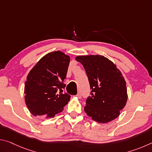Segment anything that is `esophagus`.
Segmentation results:
<instances>
[{
	"label": "esophagus",
	"instance_id": "34e87169",
	"mask_svg": "<svg viewBox=\"0 0 152 152\" xmlns=\"http://www.w3.org/2000/svg\"><path fill=\"white\" fill-rule=\"evenodd\" d=\"M76 96V97H78V99H81V97H82V95L80 93V92H78V93L77 94Z\"/></svg>",
	"mask_w": 152,
	"mask_h": 152
}]
</instances>
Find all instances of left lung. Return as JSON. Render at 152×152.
Masks as SVG:
<instances>
[{
  "label": "left lung",
  "mask_w": 152,
  "mask_h": 152,
  "mask_svg": "<svg viewBox=\"0 0 152 152\" xmlns=\"http://www.w3.org/2000/svg\"><path fill=\"white\" fill-rule=\"evenodd\" d=\"M76 60L84 66L92 90L84 104V111L100 123L116 119L125 107L128 98L122 73L103 56H78Z\"/></svg>",
  "instance_id": "1"
}]
</instances>
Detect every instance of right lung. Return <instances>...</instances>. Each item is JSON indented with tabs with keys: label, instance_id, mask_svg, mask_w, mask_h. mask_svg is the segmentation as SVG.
Here are the masks:
<instances>
[{
	"label": "right lung",
	"instance_id": "add662e5",
	"mask_svg": "<svg viewBox=\"0 0 152 152\" xmlns=\"http://www.w3.org/2000/svg\"><path fill=\"white\" fill-rule=\"evenodd\" d=\"M70 56L62 51L48 53L31 70L25 83V101L33 116L53 118L61 113L70 96L64 93Z\"/></svg>",
	"mask_w": 152,
	"mask_h": 152
}]
</instances>
